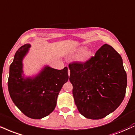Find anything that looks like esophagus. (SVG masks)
Masks as SVG:
<instances>
[{
  "mask_svg": "<svg viewBox=\"0 0 135 135\" xmlns=\"http://www.w3.org/2000/svg\"><path fill=\"white\" fill-rule=\"evenodd\" d=\"M68 74H69V76H70V70L69 69V70H68Z\"/></svg>",
  "mask_w": 135,
  "mask_h": 135,
  "instance_id": "34e87169",
  "label": "esophagus"
}]
</instances>
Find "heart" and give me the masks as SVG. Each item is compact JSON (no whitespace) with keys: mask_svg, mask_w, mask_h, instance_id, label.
<instances>
[{"mask_svg":"<svg viewBox=\"0 0 135 135\" xmlns=\"http://www.w3.org/2000/svg\"><path fill=\"white\" fill-rule=\"evenodd\" d=\"M78 53H80L79 56V60L81 61H85L88 60L91 55V52L89 50H86L85 47H80L77 50Z\"/></svg>","mask_w":135,"mask_h":135,"instance_id":"b5f03b06","label":"heart"}]
</instances>
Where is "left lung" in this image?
Here are the masks:
<instances>
[{
  "label": "left lung",
  "mask_w": 135,
  "mask_h": 135,
  "mask_svg": "<svg viewBox=\"0 0 135 135\" xmlns=\"http://www.w3.org/2000/svg\"><path fill=\"white\" fill-rule=\"evenodd\" d=\"M69 80L81 114L100 119L114 111L124 99L127 76L121 55L105 44L85 62L70 63Z\"/></svg>",
  "instance_id": "1"
}]
</instances>
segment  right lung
<instances>
[{"label": "right lung", "instance_id": "add662e5", "mask_svg": "<svg viewBox=\"0 0 135 135\" xmlns=\"http://www.w3.org/2000/svg\"><path fill=\"white\" fill-rule=\"evenodd\" d=\"M31 47L26 44L16 51L10 65L8 89L13 103L26 116L41 119L53 111L63 84L69 80L68 68L46 66L35 77L24 76L22 60Z\"/></svg>", "mask_w": 135, "mask_h": 135}]
</instances>
